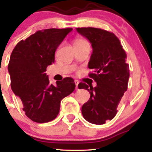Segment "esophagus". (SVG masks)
<instances>
[{
    "label": "esophagus",
    "mask_w": 152,
    "mask_h": 152,
    "mask_svg": "<svg viewBox=\"0 0 152 152\" xmlns=\"http://www.w3.org/2000/svg\"><path fill=\"white\" fill-rule=\"evenodd\" d=\"M75 84H76V90H78V81H75Z\"/></svg>",
    "instance_id": "34e87169"
}]
</instances>
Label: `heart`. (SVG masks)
<instances>
[{
    "label": "heart",
    "instance_id": "b5f03b06",
    "mask_svg": "<svg viewBox=\"0 0 152 152\" xmlns=\"http://www.w3.org/2000/svg\"><path fill=\"white\" fill-rule=\"evenodd\" d=\"M87 43L86 41H85L84 39H82V38H77L74 41V45L75 44H82V43Z\"/></svg>",
    "mask_w": 152,
    "mask_h": 152
}]
</instances>
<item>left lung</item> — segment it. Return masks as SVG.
<instances>
[{"instance_id":"1","label":"left lung","mask_w":152,"mask_h":152,"mask_svg":"<svg viewBox=\"0 0 152 152\" xmlns=\"http://www.w3.org/2000/svg\"><path fill=\"white\" fill-rule=\"evenodd\" d=\"M78 33L91 43L93 52L88 67V74L96 86L78 83V88L88 90L89 100L83 104L81 112L87 121L104 124L114 118L117 107L128 86L129 71L126 54L119 39L113 33L96 28H77Z\"/></svg>"}]
</instances>
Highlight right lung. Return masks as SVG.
Listing matches in <instances>:
<instances>
[{
    "mask_svg": "<svg viewBox=\"0 0 152 152\" xmlns=\"http://www.w3.org/2000/svg\"><path fill=\"white\" fill-rule=\"evenodd\" d=\"M72 28L38 31L17 43L8 64L10 86L33 121L46 123L58 116L61 101L75 89L72 78L50 84L45 72L55 61V52Z\"/></svg>",
    "mask_w": 152,
    "mask_h": 152,
    "instance_id": "obj_1",
    "label": "right lung"
}]
</instances>
